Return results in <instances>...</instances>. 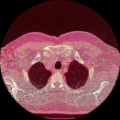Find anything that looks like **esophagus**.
Listing matches in <instances>:
<instances>
[{
	"instance_id": "obj_1",
	"label": "esophagus",
	"mask_w": 120,
	"mask_h": 120,
	"mask_svg": "<svg viewBox=\"0 0 120 120\" xmlns=\"http://www.w3.org/2000/svg\"><path fill=\"white\" fill-rule=\"evenodd\" d=\"M56 72L61 73H62V70H61V69H60V70H56Z\"/></svg>"
}]
</instances>
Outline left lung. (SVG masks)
Returning a JSON list of instances; mask_svg holds the SVG:
<instances>
[{
	"mask_svg": "<svg viewBox=\"0 0 120 120\" xmlns=\"http://www.w3.org/2000/svg\"><path fill=\"white\" fill-rule=\"evenodd\" d=\"M88 75L89 73L86 67L74 60L70 64L68 72L65 73V76L69 87L78 89L86 83Z\"/></svg>",
	"mask_w": 120,
	"mask_h": 120,
	"instance_id": "left-lung-1",
	"label": "left lung"
}]
</instances>
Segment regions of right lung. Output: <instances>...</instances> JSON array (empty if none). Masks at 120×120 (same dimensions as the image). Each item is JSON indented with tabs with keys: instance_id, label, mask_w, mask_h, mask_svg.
Instances as JSON below:
<instances>
[{
	"instance_id": "obj_1",
	"label": "right lung",
	"mask_w": 120,
	"mask_h": 120,
	"mask_svg": "<svg viewBox=\"0 0 120 120\" xmlns=\"http://www.w3.org/2000/svg\"><path fill=\"white\" fill-rule=\"evenodd\" d=\"M30 82L35 88L40 89L45 86L52 73L45 69V66L40 62L34 64L29 70Z\"/></svg>"
}]
</instances>
